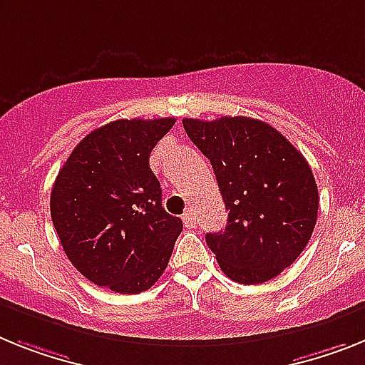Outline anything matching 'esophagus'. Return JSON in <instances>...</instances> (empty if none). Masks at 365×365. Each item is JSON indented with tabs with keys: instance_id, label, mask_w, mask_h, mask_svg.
<instances>
[{
	"instance_id": "obj_1",
	"label": "esophagus",
	"mask_w": 365,
	"mask_h": 365,
	"mask_svg": "<svg viewBox=\"0 0 365 365\" xmlns=\"http://www.w3.org/2000/svg\"><path fill=\"white\" fill-rule=\"evenodd\" d=\"M182 220H183V225L187 226V228H195V226L198 225L197 213H195L191 207H187V210H185V213L182 215Z\"/></svg>"
}]
</instances>
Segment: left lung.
I'll return each mask as SVG.
<instances>
[{"mask_svg":"<svg viewBox=\"0 0 365 365\" xmlns=\"http://www.w3.org/2000/svg\"><path fill=\"white\" fill-rule=\"evenodd\" d=\"M210 159L228 210L225 230L206 234L226 277L263 284L289 267L310 241L319 192L304 155L272 125L249 116L183 118Z\"/></svg>","mask_w":365,"mask_h":365,"instance_id":"obj_1","label":"left lung"}]
</instances>
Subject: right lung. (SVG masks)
<instances>
[{"label": "right lung", "mask_w": 365, "mask_h": 365, "mask_svg": "<svg viewBox=\"0 0 365 365\" xmlns=\"http://www.w3.org/2000/svg\"><path fill=\"white\" fill-rule=\"evenodd\" d=\"M174 122H109L72 150L55 178V232L73 267L96 286L140 293L167 269L183 225L161 206L150 154Z\"/></svg>", "instance_id": "1"}]
</instances>
